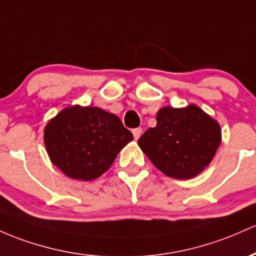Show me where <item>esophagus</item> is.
Instances as JSON below:
<instances>
[{"mask_svg": "<svg viewBox=\"0 0 256 256\" xmlns=\"http://www.w3.org/2000/svg\"><path fill=\"white\" fill-rule=\"evenodd\" d=\"M132 134H134V140H138L140 137H141V134H142V128H134V130H132Z\"/></svg>", "mask_w": 256, "mask_h": 256, "instance_id": "34e87169", "label": "esophagus"}]
</instances>
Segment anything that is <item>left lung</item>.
Returning a JSON list of instances; mask_svg holds the SVG:
<instances>
[{
  "instance_id": "left-lung-1",
  "label": "left lung",
  "mask_w": 256,
  "mask_h": 256,
  "mask_svg": "<svg viewBox=\"0 0 256 256\" xmlns=\"http://www.w3.org/2000/svg\"><path fill=\"white\" fill-rule=\"evenodd\" d=\"M220 143V124L196 104L160 108L156 128L138 140L154 166L178 180L199 175L212 162Z\"/></svg>"
}]
</instances>
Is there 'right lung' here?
I'll return each instance as SVG.
<instances>
[{"mask_svg":"<svg viewBox=\"0 0 256 256\" xmlns=\"http://www.w3.org/2000/svg\"><path fill=\"white\" fill-rule=\"evenodd\" d=\"M132 140V134L116 115L92 106L62 109L44 130L52 164L66 176L80 181L103 175Z\"/></svg>","mask_w":256,"mask_h":256,"instance_id":"add662e5","label":"right lung"}]
</instances>
